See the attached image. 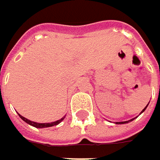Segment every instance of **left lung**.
Returning <instances> with one entry per match:
<instances>
[{
  "label": "left lung",
  "instance_id": "1",
  "mask_svg": "<svg viewBox=\"0 0 160 160\" xmlns=\"http://www.w3.org/2000/svg\"><path fill=\"white\" fill-rule=\"evenodd\" d=\"M147 106H148V104H147ZM147 106H146V107L144 108V109H143V110L141 111V113H140V114H142V113H143V112H144V110L146 109ZM140 114H139V115H140ZM136 118H137V117H136ZM132 118V119H130V120H127V121H120V122H115V123H116V124H125V123H128V122H131V121H132V120H133L134 118Z\"/></svg>",
  "mask_w": 160,
  "mask_h": 160
}]
</instances>
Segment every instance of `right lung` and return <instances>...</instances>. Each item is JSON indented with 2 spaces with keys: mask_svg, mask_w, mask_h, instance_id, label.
Returning a JSON list of instances; mask_svg holds the SVG:
<instances>
[{
  "mask_svg": "<svg viewBox=\"0 0 160 160\" xmlns=\"http://www.w3.org/2000/svg\"><path fill=\"white\" fill-rule=\"evenodd\" d=\"M18 116L21 118V119L22 120H24L25 122H27L28 124H29V125H31V126H33V127H35V128H39V129H42V128H48V127H52V126H56V125H58L61 121H63V119L65 118V117H63L62 118H60L59 120H56V121H53V122H50V123H38V122H35V121H31V120H29V119H28V118H24L23 116H21L20 114H18Z\"/></svg>",
  "mask_w": 160,
  "mask_h": 160,
  "instance_id": "obj_1",
  "label": "right lung"
}]
</instances>
